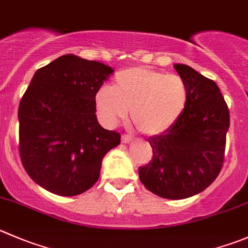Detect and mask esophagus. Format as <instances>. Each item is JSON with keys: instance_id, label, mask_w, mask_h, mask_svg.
I'll return each mask as SVG.
<instances>
[{"instance_id": "esophagus-1", "label": "esophagus", "mask_w": 248, "mask_h": 248, "mask_svg": "<svg viewBox=\"0 0 248 248\" xmlns=\"http://www.w3.org/2000/svg\"><path fill=\"white\" fill-rule=\"evenodd\" d=\"M121 140H122V143H131V141L133 140V137L128 136V134H122Z\"/></svg>"}]
</instances>
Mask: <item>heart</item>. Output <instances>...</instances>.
<instances>
[{"label": "heart", "instance_id": "1", "mask_svg": "<svg viewBox=\"0 0 248 248\" xmlns=\"http://www.w3.org/2000/svg\"><path fill=\"white\" fill-rule=\"evenodd\" d=\"M188 85L175 74L144 66L121 70L110 87L95 95V109L108 126H115L131 111V119L141 132L160 133L172 126L188 102Z\"/></svg>", "mask_w": 248, "mask_h": 248}]
</instances>
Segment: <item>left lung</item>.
<instances>
[{
  "label": "left lung",
  "instance_id": "left-lung-1",
  "mask_svg": "<svg viewBox=\"0 0 248 248\" xmlns=\"http://www.w3.org/2000/svg\"><path fill=\"white\" fill-rule=\"evenodd\" d=\"M174 69L188 85L186 107L170 129L149 137L153 157L139 167V179L155 195L179 200L201 193L218 177L230 117L215 81L184 64Z\"/></svg>",
  "mask_w": 248,
  "mask_h": 248
}]
</instances>
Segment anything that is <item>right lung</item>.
Returning a JSON list of instances; mask_svg holds the SVG:
<instances>
[{
	"instance_id": "1",
	"label": "right lung",
	"mask_w": 248,
	"mask_h": 248,
	"mask_svg": "<svg viewBox=\"0 0 248 248\" xmlns=\"http://www.w3.org/2000/svg\"><path fill=\"white\" fill-rule=\"evenodd\" d=\"M111 68L66 54L38 69L18 109L19 154L26 173L46 190L75 196L91 189L105 154L121 134L95 116V95Z\"/></svg>"
}]
</instances>
